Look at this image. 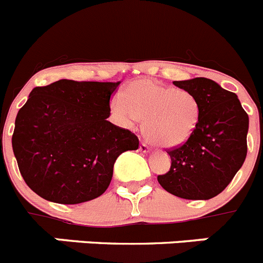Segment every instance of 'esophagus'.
Listing matches in <instances>:
<instances>
[{"mask_svg": "<svg viewBox=\"0 0 263 263\" xmlns=\"http://www.w3.org/2000/svg\"><path fill=\"white\" fill-rule=\"evenodd\" d=\"M149 145L148 143H145V141H141V144H140V151L141 152H149Z\"/></svg>", "mask_w": 263, "mask_h": 263, "instance_id": "obj_1", "label": "esophagus"}]
</instances>
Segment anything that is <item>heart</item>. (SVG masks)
Listing matches in <instances>:
<instances>
[{"label":"heart","mask_w":263,"mask_h":263,"mask_svg":"<svg viewBox=\"0 0 263 263\" xmlns=\"http://www.w3.org/2000/svg\"><path fill=\"white\" fill-rule=\"evenodd\" d=\"M110 107L126 126L136 118L144 119L145 136L166 148L187 141L200 118V105L192 93L148 79L127 85L123 98H114Z\"/></svg>","instance_id":"heart-1"}]
</instances>
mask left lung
<instances>
[{
	"instance_id": "8db88e82",
	"label": "left lung",
	"mask_w": 263,
	"mask_h": 263,
	"mask_svg": "<svg viewBox=\"0 0 263 263\" xmlns=\"http://www.w3.org/2000/svg\"><path fill=\"white\" fill-rule=\"evenodd\" d=\"M197 98L200 118L187 141L167 149L170 170L158 175L163 190L185 200L219 195L247 157L249 118L234 92L206 78L174 82Z\"/></svg>"
}]
</instances>
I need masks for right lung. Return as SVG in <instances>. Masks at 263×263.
Instances as JSON below:
<instances>
[{"mask_svg":"<svg viewBox=\"0 0 263 263\" xmlns=\"http://www.w3.org/2000/svg\"><path fill=\"white\" fill-rule=\"evenodd\" d=\"M119 84L62 79L29 93L11 143L24 181L40 197L93 200L109 187L119 154L139 148L134 132L106 120Z\"/></svg>","mask_w":263,"mask_h":263,"instance_id":"add662e5","label":"right lung"}]
</instances>
